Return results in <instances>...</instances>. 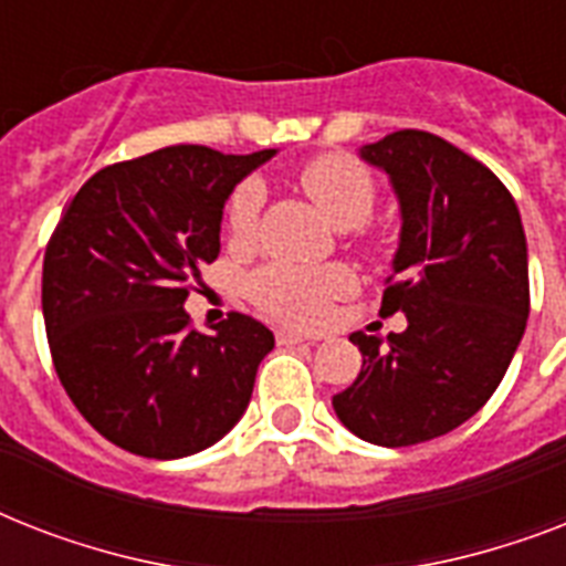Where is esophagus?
<instances>
[{"instance_id": "1", "label": "esophagus", "mask_w": 566, "mask_h": 566, "mask_svg": "<svg viewBox=\"0 0 566 566\" xmlns=\"http://www.w3.org/2000/svg\"><path fill=\"white\" fill-rule=\"evenodd\" d=\"M275 340H279V344L282 346H293V344H305V340H308V337H302V335H296V332H275Z\"/></svg>"}]
</instances>
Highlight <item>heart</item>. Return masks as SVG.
<instances>
[{
  "mask_svg": "<svg viewBox=\"0 0 566 566\" xmlns=\"http://www.w3.org/2000/svg\"><path fill=\"white\" fill-rule=\"evenodd\" d=\"M300 188L311 196L323 217L337 229H355L367 222L376 205V181L361 161L349 155H319L302 164L296 172ZM261 188L255 181H243L231 190L226 205V229L231 240L247 243L255 234ZM353 287V279L344 266H296L273 261L258 266L247 279V296L266 317L287 326H319L332 314V302L340 300Z\"/></svg>",
  "mask_w": 566,
  "mask_h": 566,
  "instance_id": "b5f03b06",
  "label": "heart"
}]
</instances>
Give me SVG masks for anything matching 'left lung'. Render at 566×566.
<instances>
[{"instance_id": "8db88e82", "label": "left lung", "mask_w": 566, "mask_h": 566, "mask_svg": "<svg viewBox=\"0 0 566 566\" xmlns=\"http://www.w3.org/2000/svg\"><path fill=\"white\" fill-rule=\"evenodd\" d=\"M387 172L402 231L381 314L408 328L355 332L361 373L332 399L376 447H413L470 420L500 387L528 317L526 231L509 188L443 137L402 128L364 146Z\"/></svg>"}]
</instances>
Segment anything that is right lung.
<instances>
[{
    "label": "right lung",
    "instance_id": "right-lung-1",
    "mask_svg": "<svg viewBox=\"0 0 566 566\" xmlns=\"http://www.w3.org/2000/svg\"><path fill=\"white\" fill-rule=\"evenodd\" d=\"M275 149L167 146L84 181L43 255V319L66 396L102 438L144 458L202 452L243 417L273 332L229 314L213 335L185 311L220 255L226 199Z\"/></svg>",
    "mask_w": 566,
    "mask_h": 566
}]
</instances>
